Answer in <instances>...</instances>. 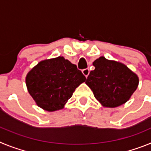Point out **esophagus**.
Instances as JSON below:
<instances>
[{"label":"esophagus","mask_w":151,"mask_h":151,"mask_svg":"<svg viewBox=\"0 0 151 151\" xmlns=\"http://www.w3.org/2000/svg\"><path fill=\"white\" fill-rule=\"evenodd\" d=\"M89 73H90V70H89V69H84L83 70H82V73H83V75L85 76L86 78L88 77V76L89 75Z\"/></svg>","instance_id":"esophagus-1"}]
</instances>
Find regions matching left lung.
<instances>
[{
  "mask_svg": "<svg viewBox=\"0 0 151 151\" xmlns=\"http://www.w3.org/2000/svg\"><path fill=\"white\" fill-rule=\"evenodd\" d=\"M93 65L95 69L91 71L85 83L106 107L123 104L138 88V76L124 64L101 57Z\"/></svg>",
  "mask_w": 151,
  "mask_h": 151,
  "instance_id": "left-lung-1",
  "label": "left lung"
}]
</instances>
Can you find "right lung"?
Returning <instances> with one entry per match:
<instances>
[{
	"label": "right lung",
	"mask_w": 151,
	"mask_h": 151,
	"mask_svg": "<svg viewBox=\"0 0 151 151\" xmlns=\"http://www.w3.org/2000/svg\"><path fill=\"white\" fill-rule=\"evenodd\" d=\"M85 80L76 65L58 57L35 66L26 76V86L38 106L55 111L63 108L76 88Z\"/></svg>",
	"instance_id": "1"
}]
</instances>
